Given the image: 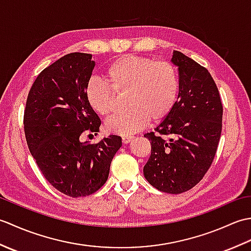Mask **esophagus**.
Instances as JSON below:
<instances>
[{
	"label": "esophagus",
	"mask_w": 251,
	"mask_h": 251,
	"mask_svg": "<svg viewBox=\"0 0 251 251\" xmlns=\"http://www.w3.org/2000/svg\"><path fill=\"white\" fill-rule=\"evenodd\" d=\"M135 139V137H123L122 138V141L124 145H127V143H129L130 141H132Z\"/></svg>",
	"instance_id": "esophagus-1"
}]
</instances>
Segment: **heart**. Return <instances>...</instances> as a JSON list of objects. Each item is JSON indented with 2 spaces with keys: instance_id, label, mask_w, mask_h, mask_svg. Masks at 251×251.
<instances>
[{
  "instance_id": "1",
  "label": "heart",
  "mask_w": 251,
  "mask_h": 251,
  "mask_svg": "<svg viewBox=\"0 0 251 251\" xmlns=\"http://www.w3.org/2000/svg\"><path fill=\"white\" fill-rule=\"evenodd\" d=\"M108 85L90 79L85 97L90 108L101 117L115 110V96L127 95L128 111L105 123L110 134L130 137L148 125L163 121L177 101L179 77L172 63L150 58L125 55L112 61L104 70Z\"/></svg>"
}]
</instances>
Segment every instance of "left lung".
<instances>
[{
  "label": "left lung",
  "instance_id": "left-lung-1",
  "mask_svg": "<svg viewBox=\"0 0 251 251\" xmlns=\"http://www.w3.org/2000/svg\"><path fill=\"white\" fill-rule=\"evenodd\" d=\"M172 62L179 72L178 98L155 132L145 135L152 148L143 175L157 190L180 194L199 183L214 161L223 109L206 68L177 50Z\"/></svg>",
  "mask_w": 251,
  "mask_h": 251
}]
</instances>
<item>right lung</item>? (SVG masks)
<instances>
[{
  "instance_id": "add662e5",
  "label": "right lung",
  "mask_w": 251,
  "mask_h": 251,
  "mask_svg": "<svg viewBox=\"0 0 251 251\" xmlns=\"http://www.w3.org/2000/svg\"><path fill=\"white\" fill-rule=\"evenodd\" d=\"M92 57L72 52L44 69L32 85L25 110L32 156L45 179L71 197L98 191L122 147V138L113 135L96 145L79 139L83 132L97 134L101 124L85 97L95 67Z\"/></svg>"
}]
</instances>
